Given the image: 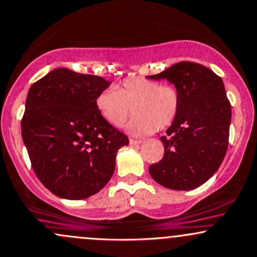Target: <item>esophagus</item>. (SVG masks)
Listing matches in <instances>:
<instances>
[{
	"label": "esophagus",
	"instance_id": "esophagus-1",
	"mask_svg": "<svg viewBox=\"0 0 257 257\" xmlns=\"http://www.w3.org/2000/svg\"><path fill=\"white\" fill-rule=\"evenodd\" d=\"M141 142H142L141 140H135V139L130 140V145H131V146H137V145H140Z\"/></svg>",
	"mask_w": 257,
	"mask_h": 257
}]
</instances>
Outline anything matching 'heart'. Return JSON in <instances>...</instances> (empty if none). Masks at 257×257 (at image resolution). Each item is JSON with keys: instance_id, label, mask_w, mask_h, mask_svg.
<instances>
[{"instance_id": "1", "label": "heart", "mask_w": 257, "mask_h": 257, "mask_svg": "<svg viewBox=\"0 0 257 257\" xmlns=\"http://www.w3.org/2000/svg\"><path fill=\"white\" fill-rule=\"evenodd\" d=\"M180 92L174 84L146 77H127L114 88L101 90L95 99L99 115L112 127H121L135 114L127 130L130 134L150 135L165 130L174 122L180 109Z\"/></svg>"}]
</instances>
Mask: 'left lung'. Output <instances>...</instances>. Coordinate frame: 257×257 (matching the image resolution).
<instances>
[{"label":"left lung","instance_id":"left-lung-1","mask_svg":"<svg viewBox=\"0 0 257 257\" xmlns=\"http://www.w3.org/2000/svg\"><path fill=\"white\" fill-rule=\"evenodd\" d=\"M148 78H165L180 92V109L162 136L164 156L150 167L152 178L172 190H192L222 164L229 143L230 101L222 78L206 66L181 61Z\"/></svg>","mask_w":257,"mask_h":257}]
</instances>
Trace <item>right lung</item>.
Instances as JSON below:
<instances>
[{"instance_id": "right-lung-1", "label": "right lung", "mask_w": 257, "mask_h": 257, "mask_svg": "<svg viewBox=\"0 0 257 257\" xmlns=\"http://www.w3.org/2000/svg\"><path fill=\"white\" fill-rule=\"evenodd\" d=\"M109 84L56 68L30 87L22 137L38 179L59 197L83 200L100 191L114 174L117 151L128 145L96 110V96Z\"/></svg>"}]
</instances>
